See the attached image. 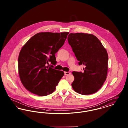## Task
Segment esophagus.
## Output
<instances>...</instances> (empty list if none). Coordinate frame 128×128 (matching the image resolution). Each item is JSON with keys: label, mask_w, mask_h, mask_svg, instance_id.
<instances>
[{"label": "esophagus", "mask_w": 128, "mask_h": 128, "mask_svg": "<svg viewBox=\"0 0 128 128\" xmlns=\"http://www.w3.org/2000/svg\"><path fill=\"white\" fill-rule=\"evenodd\" d=\"M70 74V72H64V75H69Z\"/></svg>", "instance_id": "esophagus-1"}]
</instances>
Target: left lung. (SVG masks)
I'll return each mask as SVG.
<instances>
[{"label": "left lung", "mask_w": 128, "mask_h": 128, "mask_svg": "<svg viewBox=\"0 0 128 128\" xmlns=\"http://www.w3.org/2000/svg\"><path fill=\"white\" fill-rule=\"evenodd\" d=\"M68 41L84 72H72L73 90L82 95L94 94L101 88L106 79L108 56L96 36L84 33H70Z\"/></svg>", "instance_id": "left-lung-1"}]
</instances>
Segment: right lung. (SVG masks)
I'll return each mask as SVG.
<instances>
[{
  "mask_svg": "<svg viewBox=\"0 0 128 128\" xmlns=\"http://www.w3.org/2000/svg\"><path fill=\"white\" fill-rule=\"evenodd\" d=\"M68 34L39 32L22 48L18 56V74L22 84L29 91L46 96L55 91L64 74L53 68L56 63L55 55L64 44ZM49 62L52 65L48 66Z\"/></svg>",
  "mask_w": 128,
  "mask_h": 128,
  "instance_id": "obj_1",
  "label": "right lung"
}]
</instances>
